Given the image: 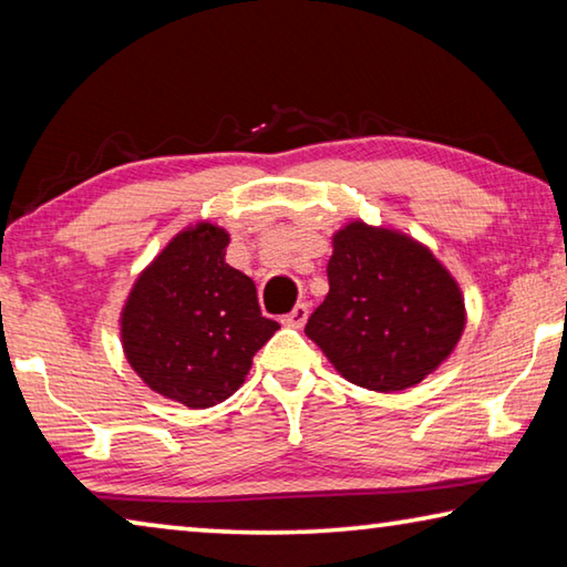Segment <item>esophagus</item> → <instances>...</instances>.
Returning a JSON list of instances; mask_svg holds the SVG:
<instances>
[{
    "label": "esophagus",
    "instance_id": "34e87169",
    "mask_svg": "<svg viewBox=\"0 0 567 567\" xmlns=\"http://www.w3.org/2000/svg\"><path fill=\"white\" fill-rule=\"evenodd\" d=\"M307 315H310V310H307L305 302H297L292 307L290 315H285V324H290V328H302V324L307 322Z\"/></svg>",
    "mask_w": 567,
    "mask_h": 567
}]
</instances>
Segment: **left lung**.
<instances>
[{"instance_id":"1","label":"left lung","mask_w":567,"mask_h":567,"mask_svg":"<svg viewBox=\"0 0 567 567\" xmlns=\"http://www.w3.org/2000/svg\"><path fill=\"white\" fill-rule=\"evenodd\" d=\"M328 280L305 334L352 385L415 388L463 338L467 307L455 275L398 227L348 219L332 235Z\"/></svg>"}]
</instances>
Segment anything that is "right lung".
I'll list each match as a JSON object with an SVG mask.
<instances>
[{
    "instance_id": "obj_1",
    "label": "right lung",
    "mask_w": 567,
    "mask_h": 567,
    "mask_svg": "<svg viewBox=\"0 0 567 567\" xmlns=\"http://www.w3.org/2000/svg\"><path fill=\"white\" fill-rule=\"evenodd\" d=\"M229 233L195 223L137 275L120 312V342L145 385L189 410L243 388L255 352L280 330L262 318L257 287L227 265Z\"/></svg>"
}]
</instances>
